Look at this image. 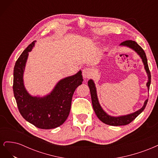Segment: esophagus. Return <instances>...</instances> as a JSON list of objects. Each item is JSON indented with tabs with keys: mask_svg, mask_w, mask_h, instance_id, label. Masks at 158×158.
<instances>
[{
	"mask_svg": "<svg viewBox=\"0 0 158 158\" xmlns=\"http://www.w3.org/2000/svg\"><path fill=\"white\" fill-rule=\"evenodd\" d=\"M82 76H83V78L84 79L89 78L90 77H92V76H93V71L88 68L84 69L82 71Z\"/></svg>",
	"mask_w": 158,
	"mask_h": 158,
	"instance_id": "esophagus-1",
	"label": "esophagus"
}]
</instances>
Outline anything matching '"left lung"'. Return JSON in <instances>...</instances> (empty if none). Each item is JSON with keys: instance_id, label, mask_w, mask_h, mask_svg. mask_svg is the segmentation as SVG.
<instances>
[{"instance_id": "1", "label": "left lung", "mask_w": 158, "mask_h": 158, "mask_svg": "<svg viewBox=\"0 0 158 158\" xmlns=\"http://www.w3.org/2000/svg\"><path fill=\"white\" fill-rule=\"evenodd\" d=\"M120 45L126 46L129 47V48L133 49L138 55L140 56L143 63H144V69L146 70V72L148 77V80L146 84V85L148 90H149L150 85L151 84V74L149 70V67H148V65L147 58H146V55L144 51L143 50L142 47L138 45L136 41H132V40H127V41H123L120 44ZM88 84L90 90L91 98H92V106H93L94 111L95 114H96L97 117L99 118V120L102 121L103 123H104L105 124H106V125H109L111 126H121V125H128V124L131 123L133 120H135V119L143 111H144V109H145L148 101V99H146L144 102V106H142V107L132 113L126 114V115L119 116V117L110 116L107 113L105 112L104 110L102 109L101 106H100L98 101V95H97L96 88H95V85L94 84V81L92 80H89L88 81Z\"/></svg>"}]
</instances>
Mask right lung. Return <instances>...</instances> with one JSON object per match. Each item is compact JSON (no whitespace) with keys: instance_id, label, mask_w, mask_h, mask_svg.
<instances>
[{"instance_id":"1","label":"right lung","mask_w":158,"mask_h":158,"mask_svg":"<svg viewBox=\"0 0 158 158\" xmlns=\"http://www.w3.org/2000/svg\"><path fill=\"white\" fill-rule=\"evenodd\" d=\"M36 41L23 51L14 68L13 91L19 111L27 121L41 129H52L60 126L69 117L73 95L82 84V71L60 80L51 92L44 97L32 96L23 84L26 63Z\"/></svg>"}]
</instances>
